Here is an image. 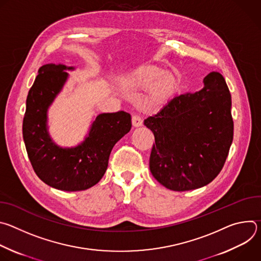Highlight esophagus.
<instances>
[{"mask_svg":"<svg viewBox=\"0 0 261 261\" xmlns=\"http://www.w3.org/2000/svg\"><path fill=\"white\" fill-rule=\"evenodd\" d=\"M132 126H133L134 128H137V127L142 126V120H141L138 116H133V117H132Z\"/></svg>","mask_w":261,"mask_h":261,"instance_id":"34e87169","label":"esophagus"}]
</instances>
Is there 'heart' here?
<instances>
[{
    "label": "heart",
    "instance_id": "b5f03b06",
    "mask_svg": "<svg viewBox=\"0 0 261 261\" xmlns=\"http://www.w3.org/2000/svg\"><path fill=\"white\" fill-rule=\"evenodd\" d=\"M121 85L127 89L143 90L149 87L140 98L143 110H157L175 97L179 90V79L173 72H167L156 65H140L123 74Z\"/></svg>",
    "mask_w": 261,
    "mask_h": 261
}]
</instances>
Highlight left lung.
Listing matches in <instances>:
<instances>
[{
	"mask_svg": "<svg viewBox=\"0 0 261 261\" xmlns=\"http://www.w3.org/2000/svg\"><path fill=\"white\" fill-rule=\"evenodd\" d=\"M143 123L155 136L150 170L161 185L179 192L206 186L224 166L233 139L224 77L211 72L201 90L174 97Z\"/></svg>",
	"mask_w": 261,
	"mask_h": 261,
	"instance_id": "8db88e82",
	"label": "left lung"
}]
</instances>
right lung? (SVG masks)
Segmentation results:
<instances>
[{
  "label": "right lung",
  "instance_id": "obj_1",
  "mask_svg": "<svg viewBox=\"0 0 261 261\" xmlns=\"http://www.w3.org/2000/svg\"><path fill=\"white\" fill-rule=\"evenodd\" d=\"M75 70L63 64L40 67L27 97L22 136L34 171L50 187L68 192L87 190L104 175L114 145L131 129L125 111L100 114L76 146L58 145L48 132V108Z\"/></svg>",
  "mask_w": 261,
  "mask_h": 261
}]
</instances>
